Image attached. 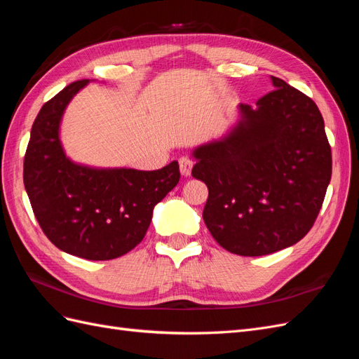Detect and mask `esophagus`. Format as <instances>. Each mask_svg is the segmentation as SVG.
I'll return each mask as SVG.
<instances>
[{
  "mask_svg": "<svg viewBox=\"0 0 359 359\" xmlns=\"http://www.w3.org/2000/svg\"><path fill=\"white\" fill-rule=\"evenodd\" d=\"M191 168H193V161L190 158H187V157L180 158V172L182 177H190Z\"/></svg>",
  "mask_w": 359,
  "mask_h": 359,
  "instance_id": "obj_1",
  "label": "esophagus"
}]
</instances>
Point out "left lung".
<instances>
[{
    "mask_svg": "<svg viewBox=\"0 0 359 359\" xmlns=\"http://www.w3.org/2000/svg\"><path fill=\"white\" fill-rule=\"evenodd\" d=\"M276 90L238 104L220 139L193 149L191 175L208 187L203 222L214 240L240 256L297 244L322 208L331 181V147L310 97L276 76Z\"/></svg>",
    "mask_w": 359,
    "mask_h": 359,
    "instance_id": "8db88e82",
    "label": "left lung"
}]
</instances>
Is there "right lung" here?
Instances as JSON below:
<instances>
[{
    "mask_svg": "<svg viewBox=\"0 0 359 359\" xmlns=\"http://www.w3.org/2000/svg\"><path fill=\"white\" fill-rule=\"evenodd\" d=\"M90 82H73L43 104L31 128L24 184L53 245L82 259L109 260L144 240L154 206L180 181V166L177 160L158 170L73 161L61 144L60 126L73 97Z\"/></svg>",
    "mask_w": 359,
    "mask_h": 359,
    "instance_id": "1",
    "label": "right lung"
}]
</instances>
